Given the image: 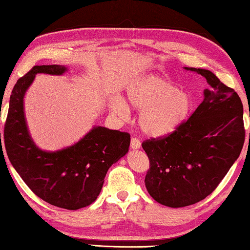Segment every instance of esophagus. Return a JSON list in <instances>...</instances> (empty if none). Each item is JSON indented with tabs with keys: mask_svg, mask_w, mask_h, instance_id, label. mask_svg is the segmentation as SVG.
I'll return each instance as SVG.
<instances>
[{
	"mask_svg": "<svg viewBox=\"0 0 250 250\" xmlns=\"http://www.w3.org/2000/svg\"><path fill=\"white\" fill-rule=\"evenodd\" d=\"M140 146H141V143L138 138H136V137L131 138V140H130V148L131 149H139Z\"/></svg>",
	"mask_w": 250,
	"mask_h": 250,
	"instance_id": "34e87169",
	"label": "esophagus"
}]
</instances>
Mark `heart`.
Segmentation results:
<instances>
[{
	"instance_id": "1",
	"label": "heart",
	"mask_w": 250,
	"mask_h": 250,
	"mask_svg": "<svg viewBox=\"0 0 250 250\" xmlns=\"http://www.w3.org/2000/svg\"><path fill=\"white\" fill-rule=\"evenodd\" d=\"M127 99L140 111L139 125L151 137H162L173 133L187 119L191 109L190 97L186 92L159 76H147L134 83L127 90ZM111 110L120 117L129 112L126 103L117 99Z\"/></svg>"
}]
</instances>
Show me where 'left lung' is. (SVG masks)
<instances>
[{
    "instance_id": "1",
    "label": "left lung",
    "mask_w": 250,
    "mask_h": 250,
    "mask_svg": "<svg viewBox=\"0 0 250 250\" xmlns=\"http://www.w3.org/2000/svg\"><path fill=\"white\" fill-rule=\"evenodd\" d=\"M185 68L207 79L210 87L204 101L173 133L141 145L149 159L147 190L169 208L209 196L239 157L245 141L243 103L236 91L210 70Z\"/></svg>"
}]
</instances>
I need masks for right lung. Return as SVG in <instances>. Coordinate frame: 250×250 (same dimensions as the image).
<instances>
[{
    "label": "right lung",
    "mask_w": 250,
    "mask_h": 250,
    "mask_svg": "<svg viewBox=\"0 0 250 250\" xmlns=\"http://www.w3.org/2000/svg\"><path fill=\"white\" fill-rule=\"evenodd\" d=\"M65 70L61 65H41L18 79L9 100L4 144L12 166L35 195L59 208L77 210L97 199L107 169L128 151L130 135L98 126L66 149L46 152L38 148L27 129L23 96L36 74Z\"/></svg>",
    "instance_id": "add662e5"
}]
</instances>
